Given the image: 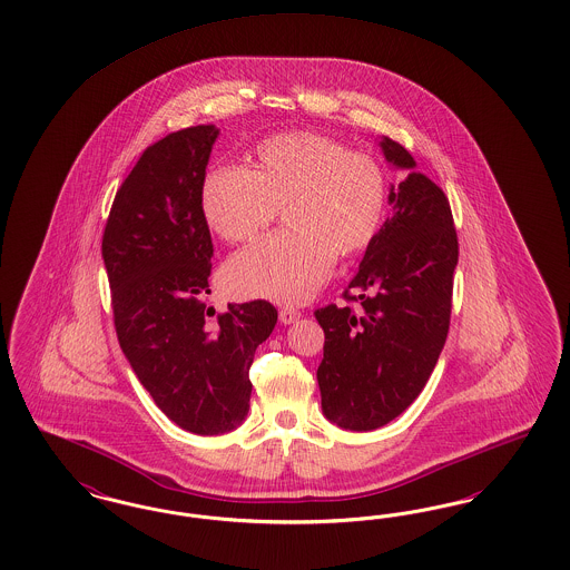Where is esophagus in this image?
I'll list each match as a JSON object with an SVG mask.
<instances>
[{"mask_svg":"<svg viewBox=\"0 0 570 570\" xmlns=\"http://www.w3.org/2000/svg\"><path fill=\"white\" fill-rule=\"evenodd\" d=\"M298 318H301V312L295 307H282L279 309V322L282 324H295Z\"/></svg>","mask_w":570,"mask_h":570,"instance_id":"esophagus-1","label":"esophagus"}]
</instances>
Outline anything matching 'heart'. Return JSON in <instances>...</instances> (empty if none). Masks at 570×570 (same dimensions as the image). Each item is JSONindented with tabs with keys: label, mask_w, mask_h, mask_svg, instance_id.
I'll list each match as a JSON object with an SVG mask.
<instances>
[{
	"label": "heart",
	"mask_w": 570,
	"mask_h": 570,
	"mask_svg": "<svg viewBox=\"0 0 570 570\" xmlns=\"http://www.w3.org/2000/svg\"><path fill=\"white\" fill-rule=\"evenodd\" d=\"M209 228L227 242H246L284 212L288 228L263 237L228 261L233 295L303 303L318 293L335 256L365 252L384 225V167L361 153L312 131L263 139L250 169L218 165L202 184Z\"/></svg>",
	"instance_id": "heart-1"
}]
</instances>
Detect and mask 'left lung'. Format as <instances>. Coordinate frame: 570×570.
I'll list each match as a JSON object with an SVG mask.
<instances>
[{
	"instance_id": "1",
	"label": "left lung",
	"mask_w": 570,
	"mask_h": 570,
	"mask_svg": "<svg viewBox=\"0 0 570 570\" xmlns=\"http://www.w3.org/2000/svg\"><path fill=\"white\" fill-rule=\"evenodd\" d=\"M380 148L407 176L390 186L392 216L366 248L347 288L356 307L316 312L324 331L322 413L343 431H375L410 407L445 345L458 237L445 193L394 139Z\"/></svg>"
}]
</instances>
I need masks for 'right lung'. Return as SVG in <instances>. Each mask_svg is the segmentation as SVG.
Here are the masks:
<instances>
[{"label": "right lung", "mask_w": 570, "mask_h": 570, "mask_svg": "<svg viewBox=\"0 0 570 570\" xmlns=\"http://www.w3.org/2000/svg\"><path fill=\"white\" fill-rule=\"evenodd\" d=\"M220 129L197 125L148 146L118 188L101 256L116 335L139 384L174 424L235 431L250 407L254 352L277 322L267 301L228 303L214 320V246L202 184Z\"/></svg>", "instance_id": "add662e5"}]
</instances>
